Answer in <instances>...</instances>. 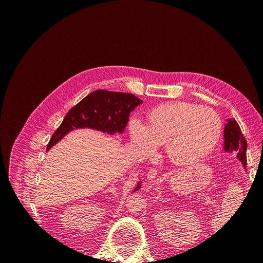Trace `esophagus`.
Returning <instances> with one entry per match:
<instances>
[{
	"mask_svg": "<svg viewBox=\"0 0 263 263\" xmlns=\"http://www.w3.org/2000/svg\"><path fill=\"white\" fill-rule=\"evenodd\" d=\"M157 173H158V171L156 169H154V168L149 169V171H148V179L149 180H155L157 178Z\"/></svg>",
	"mask_w": 263,
	"mask_h": 263,
	"instance_id": "esophagus-1",
	"label": "esophagus"
}]
</instances>
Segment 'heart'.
<instances>
[{"label": "heart", "mask_w": 263, "mask_h": 263, "mask_svg": "<svg viewBox=\"0 0 263 263\" xmlns=\"http://www.w3.org/2000/svg\"><path fill=\"white\" fill-rule=\"evenodd\" d=\"M222 123L216 110L184 101L156 106L147 115V124L135 119L129 134L145 156L155 154L165 144L170 160L179 165L202 160L216 147Z\"/></svg>", "instance_id": "1"}]
</instances>
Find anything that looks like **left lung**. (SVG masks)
<instances>
[{
    "mask_svg": "<svg viewBox=\"0 0 263 263\" xmlns=\"http://www.w3.org/2000/svg\"><path fill=\"white\" fill-rule=\"evenodd\" d=\"M224 148L229 153H236L245 168H247V140L235 119H228L224 130Z\"/></svg>",
    "mask_w": 263,
    "mask_h": 263,
    "instance_id": "obj_1",
    "label": "left lung"
}]
</instances>
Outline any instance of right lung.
<instances>
[{
    "label": "right lung",
    "instance_id": "obj_1",
    "mask_svg": "<svg viewBox=\"0 0 263 263\" xmlns=\"http://www.w3.org/2000/svg\"><path fill=\"white\" fill-rule=\"evenodd\" d=\"M142 101L132 93L97 90L71 108L47 146L50 149L73 128L89 127L108 134L122 133L128 123L129 114ZM140 187V183L135 191Z\"/></svg>",
    "mask_w": 263,
    "mask_h": 263
}]
</instances>
